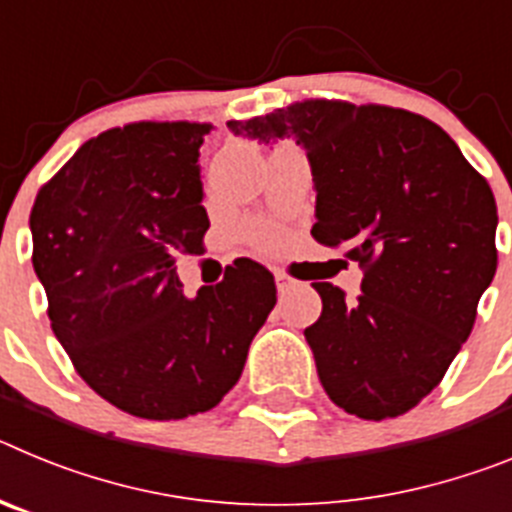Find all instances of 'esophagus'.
<instances>
[{
  "instance_id": "1",
  "label": "esophagus",
  "mask_w": 512,
  "mask_h": 512,
  "mask_svg": "<svg viewBox=\"0 0 512 512\" xmlns=\"http://www.w3.org/2000/svg\"><path fill=\"white\" fill-rule=\"evenodd\" d=\"M274 279H277V289H279V292H282V295H284V292H289V289H292V287H295V279L289 277L287 271H274Z\"/></svg>"
}]
</instances>
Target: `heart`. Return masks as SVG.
I'll list each match as a JSON object with an SVG mask.
<instances>
[{
	"mask_svg": "<svg viewBox=\"0 0 512 512\" xmlns=\"http://www.w3.org/2000/svg\"><path fill=\"white\" fill-rule=\"evenodd\" d=\"M248 235H251L256 243H269L271 238H274V235H271L269 230L261 228V225H251V228H248Z\"/></svg>",
	"mask_w": 512,
	"mask_h": 512,
	"instance_id": "heart-1",
	"label": "heart"
}]
</instances>
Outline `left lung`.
<instances>
[{
    "label": "left lung",
    "instance_id": "left-lung-1",
    "mask_svg": "<svg viewBox=\"0 0 512 512\" xmlns=\"http://www.w3.org/2000/svg\"><path fill=\"white\" fill-rule=\"evenodd\" d=\"M228 128L266 143L295 135L318 192L312 238L364 271L354 302L312 284L323 312L305 338L323 390L364 420L413 410L441 384L495 277L487 179L446 130L400 107L305 99Z\"/></svg>",
    "mask_w": 512,
    "mask_h": 512
}]
</instances>
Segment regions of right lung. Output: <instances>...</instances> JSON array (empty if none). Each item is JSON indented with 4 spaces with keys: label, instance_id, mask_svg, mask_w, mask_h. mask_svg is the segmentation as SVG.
Listing matches in <instances>:
<instances>
[{
    "label": "right lung",
    "instance_id": "obj_1",
    "mask_svg": "<svg viewBox=\"0 0 512 512\" xmlns=\"http://www.w3.org/2000/svg\"><path fill=\"white\" fill-rule=\"evenodd\" d=\"M210 122H130L87 140L40 187L33 266L53 333L99 397L148 420L205 413L241 379L277 302L274 277L235 259L182 292L176 261L205 253L200 146Z\"/></svg>",
    "mask_w": 512,
    "mask_h": 512
}]
</instances>
